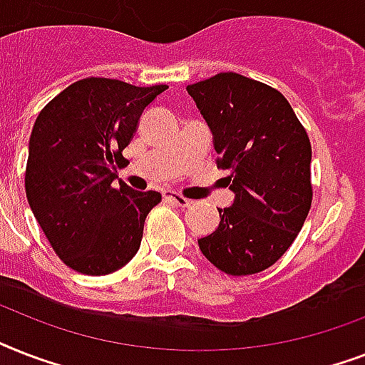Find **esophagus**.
Instances as JSON below:
<instances>
[{"label": "esophagus", "mask_w": 365, "mask_h": 365, "mask_svg": "<svg viewBox=\"0 0 365 365\" xmlns=\"http://www.w3.org/2000/svg\"><path fill=\"white\" fill-rule=\"evenodd\" d=\"M163 197H165L166 200H170L172 205L183 206V208H185V206L191 205V200L185 199V197H183V195L176 193V191H170V189H168V191H165V193H163Z\"/></svg>", "instance_id": "esophagus-1"}]
</instances>
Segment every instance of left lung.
Wrapping results in <instances>:
<instances>
[{
    "label": "left lung",
    "mask_w": 365,
    "mask_h": 365,
    "mask_svg": "<svg viewBox=\"0 0 365 365\" xmlns=\"http://www.w3.org/2000/svg\"><path fill=\"white\" fill-rule=\"evenodd\" d=\"M212 132L217 166L233 205L217 208L220 225L199 239L220 271H265L292 246L311 210V142L277 88L225 71L187 85Z\"/></svg>",
    "instance_id": "8db88e82"
}]
</instances>
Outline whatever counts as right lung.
<instances>
[{
  "instance_id": "obj_1",
  "label": "right lung",
  "mask_w": 365,
  "mask_h": 365,
  "mask_svg": "<svg viewBox=\"0 0 365 365\" xmlns=\"http://www.w3.org/2000/svg\"><path fill=\"white\" fill-rule=\"evenodd\" d=\"M166 88L88 77L64 88L34 123L28 205L60 259L83 274L115 272L140 248L160 193L111 183L138 119Z\"/></svg>"
}]
</instances>
